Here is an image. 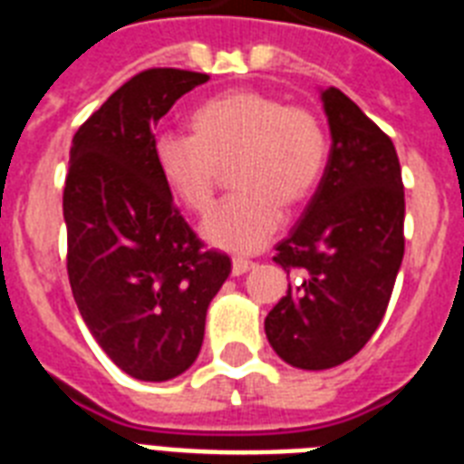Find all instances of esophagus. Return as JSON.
<instances>
[{
    "instance_id": "obj_1",
    "label": "esophagus",
    "mask_w": 464,
    "mask_h": 464,
    "mask_svg": "<svg viewBox=\"0 0 464 464\" xmlns=\"http://www.w3.org/2000/svg\"><path fill=\"white\" fill-rule=\"evenodd\" d=\"M255 262H250V259H245V257H236L233 259V265H231V274L233 276H243V274H247L250 269H255Z\"/></svg>"
}]
</instances>
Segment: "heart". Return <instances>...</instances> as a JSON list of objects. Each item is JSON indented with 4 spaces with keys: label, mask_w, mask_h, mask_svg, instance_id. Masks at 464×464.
I'll return each instance as SVG.
<instances>
[{
    "label": "heart",
    "mask_w": 464,
    "mask_h": 464,
    "mask_svg": "<svg viewBox=\"0 0 464 464\" xmlns=\"http://www.w3.org/2000/svg\"><path fill=\"white\" fill-rule=\"evenodd\" d=\"M190 130L157 138V171L173 198L205 214L221 169L233 164V186L240 190L202 224V238L228 252H255L269 243L284 224V205L310 199L329 157L317 116L262 90L236 88L209 97L193 109Z\"/></svg>",
    "instance_id": "1"
}]
</instances>
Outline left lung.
I'll list each match as a JSON object with an SVG mask.
<instances>
[{
    "label": "left lung",
    "mask_w": 464,
    "mask_h": 464,
    "mask_svg": "<svg viewBox=\"0 0 464 464\" xmlns=\"http://www.w3.org/2000/svg\"><path fill=\"white\" fill-rule=\"evenodd\" d=\"M331 130L317 193L274 262L297 271L266 314L271 348L291 367L331 369L364 348L389 307L405 238V190L391 138L341 90H319Z\"/></svg>",
    "instance_id": "left-lung-1"
}]
</instances>
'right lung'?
Listing matches in <instances>:
<instances>
[{
    "label": "right lung",
    "instance_id": "obj_1",
    "mask_svg": "<svg viewBox=\"0 0 464 464\" xmlns=\"http://www.w3.org/2000/svg\"><path fill=\"white\" fill-rule=\"evenodd\" d=\"M207 73L150 69L121 85L71 142L63 188L69 281L90 334L140 382L198 360L207 307L231 259L202 250L154 161V126Z\"/></svg>",
    "mask_w": 464,
    "mask_h": 464
}]
</instances>
